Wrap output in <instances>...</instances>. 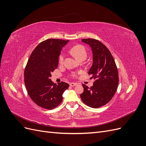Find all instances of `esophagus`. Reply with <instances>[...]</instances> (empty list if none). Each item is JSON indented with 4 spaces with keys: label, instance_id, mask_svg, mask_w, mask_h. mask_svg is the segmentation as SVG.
Segmentation results:
<instances>
[{
    "label": "esophagus",
    "instance_id": "esophagus-1",
    "mask_svg": "<svg viewBox=\"0 0 146 146\" xmlns=\"http://www.w3.org/2000/svg\"><path fill=\"white\" fill-rule=\"evenodd\" d=\"M77 85V83H70V84H69L70 86H76Z\"/></svg>",
    "mask_w": 146,
    "mask_h": 146
}]
</instances>
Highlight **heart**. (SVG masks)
Listing matches in <instances>:
<instances>
[{
    "mask_svg": "<svg viewBox=\"0 0 146 146\" xmlns=\"http://www.w3.org/2000/svg\"><path fill=\"white\" fill-rule=\"evenodd\" d=\"M70 53L76 57V58L78 60H80L81 58H85L87 56V52L86 50L85 49V47L82 45H76L74 46V47H72L71 48H70ZM64 54H61L60 56H59V62L60 63H61L63 61V59H64ZM72 76L73 77H76V75L75 74H73Z\"/></svg>",
    "mask_w": 146,
    "mask_h": 146,
    "instance_id": "obj_1",
    "label": "heart"
}]
</instances>
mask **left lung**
<instances>
[{
    "mask_svg": "<svg viewBox=\"0 0 146 146\" xmlns=\"http://www.w3.org/2000/svg\"><path fill=\"white\" fill-rule=\"evenodd\" d=\"M92 53V64L88 72L95 82L90 88L83 85L80 98L91 108H99L108 103L117 90L119 83L117 68L111 54L104 44L94 39H82Z\"/></svg>",
    "mask_w": 146,
    "mask_h": 146,
    "instance_id": "left-lung-1",
    "label": "left lung"
}]
</instances>
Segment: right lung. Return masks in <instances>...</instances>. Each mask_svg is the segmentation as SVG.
<instances>
[{
  "label": "right lung",
  "mask_w": 146,
  "mask_h": 146,
  "mask_svg": "<svg viewBox=\"0 0 146 146\" xmlns=\"http://www.w3.org/2000/svg\"><path fill=\"white\" fill-rule=\"evenodd\" d=\"M69 40L48 39L36 47L24 70V82L28 94L34 102L43 108L52 110L63 100L69 84L53 82L51 73L57 68L62 48Z\"/></svg>",
  "instance_id": "add662e5"
}]
</instances>
